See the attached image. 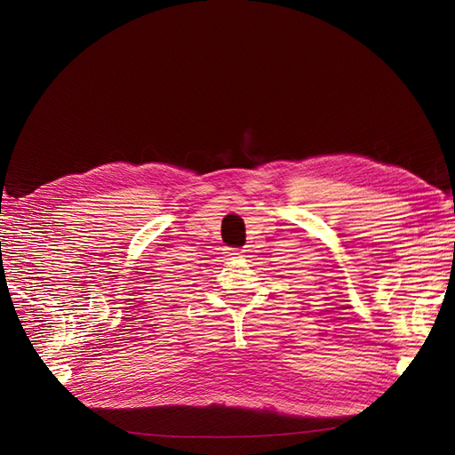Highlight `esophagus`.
I'll list each match as a JSON object with an SVG mask.
<instances>
[{
	"label": "esophagus",
	"instance_id": "esophagus-1",
	"mask_svg": "<svg viewBox=\"0 0 455 455\" xmlns=\"http://www.w3.org/2000/svg\"><path fill=\"white\" fill-rule=\"evenodd\" d=\"M226 256H228L229 259H233V258H241V256H243V251H237V249H229V251L226 252Z\"/></svg>",
	"mask_w": 455,
	"mask_h": 455
}]
</instances>
